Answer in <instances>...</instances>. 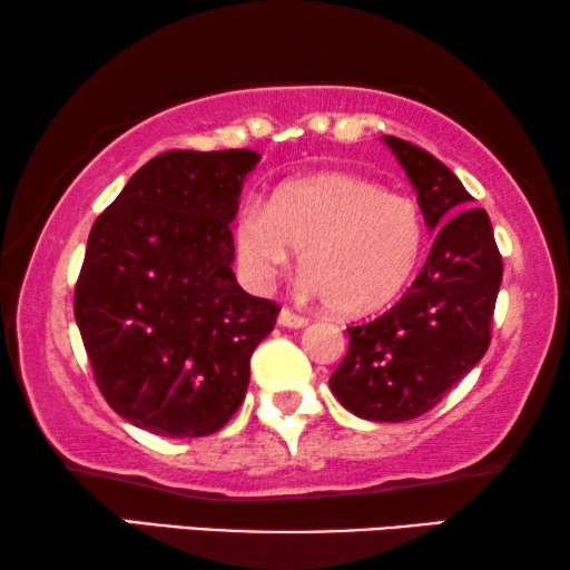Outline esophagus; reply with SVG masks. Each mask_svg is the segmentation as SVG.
<instances>
[{
	"mask_svg": "<svg viewBox=\"0 0 570 570\" xmlns=\"http://www.w3.org/2000/svg\"><path fill=\"white\" fill-rule=\"evenodd\" d=\"M277 322L283 324V326H287V330H301V326L308 324V318L301 316V314H295V311H291V308H283V311H279Z\"/></svg>",
	"mask_w": 570,
	"mask_h": 570,
	"instance_id": "obj_1",
	"label": "esophagus"
}]
</instances>
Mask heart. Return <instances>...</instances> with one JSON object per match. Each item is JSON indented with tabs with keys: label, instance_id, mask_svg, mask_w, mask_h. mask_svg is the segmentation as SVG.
Returning a JSON list of instances; mask_svg holds the SVG:
<instances>
[{
	"label": "heart",
	"instance_id": "1",
	"mask_svg": "<svg viewBox=\"0 0 570 570\" xmlns=\"http://www.w3.org/2000/svg\"><path fill=\"white\" fill-rule=\"evenodd\" d=\"M423 244L417 202L340 170L279 184L267 209L246 205L233 225L240 277L252 291H267L301 252L303 287L345 316L392 303L415 275Z\"/></svg>",
	"mask_w": 570,
	"mask_h": 570
}]
</instances>
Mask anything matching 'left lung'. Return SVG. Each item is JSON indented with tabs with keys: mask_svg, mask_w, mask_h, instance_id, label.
I'll return each instance as SVG.
<instances>
[{
	"mask_svg": "<svg viewBox=\"0 0 570 570\" xmlns=\"http://www.w3.org/2000/svg\"><path fill=\"white\" fill-rule=\"evenodd\" d=\"M384 142L415 186L435 240L402 301L350 326V350L330 386L357 417L404 423L433 410L482 361L503 259L488 213L470 207V191L439 158L400 137Z\"/></svg>",
	"mask_w": 570,
	"mask_h": 570,
	"instance_id": "left-lung-1",
	"label": "left lung"
}]
</instances>
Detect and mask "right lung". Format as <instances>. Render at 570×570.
<instances>
[{
    "label": "right lung",
    "instance_id": "right-lung-1",
    "mask_svg": "<svg viewBox=\"0 0 570 570\" xmlns=\"http://www.w3.org/2000/svg\"><path fill=\"white\" fill-rule=\"evenodd\" d=\"M254 150H170L92 225L75 318L96 384L142 431L199 439L228 423L279 306L236 283L230 223Z\"/></svg>",
    "mask_w": 570,
    "mask_h": 570
}]
</instances>
